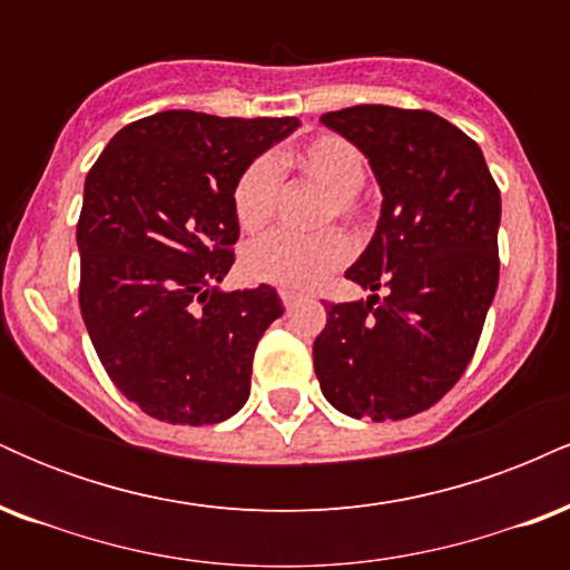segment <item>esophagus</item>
<instances>
[{"label": "esophagus", "mask_w": 570, "mask_h": 570, "mask_svg": "<svg viewBox=\"0 0 570 570\" xmlns=\"http://www.w3.org/2000/svg\"><path fill=\"white\" fill-rule=\"evenodd\" d=\"M278 294H281V303L286 305V311H289V307H294V305L299 303V299H303V294L292 292V289H281Z\"/></svg>", "instance_id": "esophagus-1"}]
</instances>
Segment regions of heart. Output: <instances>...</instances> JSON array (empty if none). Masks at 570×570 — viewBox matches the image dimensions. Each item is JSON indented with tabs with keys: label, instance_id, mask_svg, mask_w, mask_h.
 I'll list each match as a JSON object with an SVG mask.
<instances>
[{
	"label": "heart",
	"instance_id": "heart-1",
	"mask_svg": "<svg viewBox=\"0 0 570 570\" xmlns=\"http://www.w3.org/2000/svg\"><path fill=\"white\" fill-rule=\"evenodd\" d=\"M286 166H294L305 179L316 181L330 195L324 222L356 217L358 189L367 181V163L348 139L322 134L281 160L273 155H259L238 174L233 185V212L240 230L259 233L276 217ZM348 257L351 244L343 233L332 230L313 238L273 233L246 246L244 271L259 284L311 289L348 263Z\"/></svg>",
	"mask_w": 570,
	"mask_h": 570
}]
</instances>
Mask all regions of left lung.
<instances>
[{
	"instance_id": "obj_1",
	"label": "left lung",
	"mask_w": 570,
	"mask_h": 570,
	"mask_svg": "<svg viewBox=\"0 0 570 570\" xmlns=\"http://www.w3.org/2000/svg\"><path fill=\"white\" fill-rule=\"evenodd\" d=\"M322 122L362 149L383 206L345 271L372 294L324 305L313 367L335 410L402 421L440 402L472 362L499 286L501 193L476 141L426 109L358 104Z\"/></svg>"
}]
</instances>
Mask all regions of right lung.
<instances>
[{
  "mask_svg": "<svg viewBox=\"0 0 570 570\" xmlns=\"http://www.w3.org/2000/svg\"><path fill=\"white\" fill-rule=\"evenodd\" d=\"M297 117L168 109L117 130L85 179L80 311L104 370L147 415L181 426L246 404L276 289L222 292L235 263L233 185Z\"/></svg>",
  "mask_w": 570,
  "mask_h": 570,
  "instance_id": "obj_1",
  "label": "right lung"
}]
</instances>
